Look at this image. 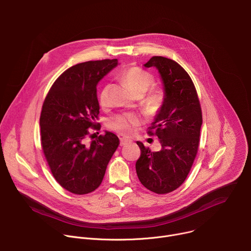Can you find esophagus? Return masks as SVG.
Masks as SVG:
<instances>
[{
    "label": "esophagus",
    "instance_id": "34e87169",
    "mask_svg": "<svg viewBox=\"0 0 251 251\" xmlns=\"http://www.w3.org/2000/svg\"><path fill=\"white\" fill-rule=\"evenodd\" d=\"M131 141L128 140V139H125V138H120V146H124L126 145L127 143H130Z\"/></svg>",
    "mask_w": 251,
    "mask_h": 251
}]
</instances>
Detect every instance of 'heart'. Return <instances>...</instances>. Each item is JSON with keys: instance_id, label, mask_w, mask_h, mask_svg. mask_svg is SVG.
I'll return each instance as SVG.
<instances>
[{"instance_id": "b5f03b06", "label": "heart", "mask_w": 251, "mask_h": 251, "mask_svg": "<svg viewBox=\"0 0 251 251\" xmlns=\"http://www.w3.org/2000/svg\"><path fill=\"white\" fill-rule=\"evenodd\" d=\"M121 79L131 89L135 95H144L154 83L153 76L136 66L125 68L121 73ZM108 85H104L98 95V100L101 105H105L108 95ZM164 93L162 90H154L148 94L144 99V105L147 111L155 113L157 112L163 104ZM141 120L136 115H121L117 116L110 122V126L123 135H130L133 132L135 126L140 124Z\"/></svg>"}]
</instances>
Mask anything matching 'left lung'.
<instances>
[{
	"label": "left lung",
	"mask_w": 251,
	"mask_h": 251,
	"mask_svg": "<svg viewBox=\"0 0 251 251\" xmlns=\"http://www.w3.org/2000/svg\"><path fill=\"white\" fill-rule=\"evenodd\" d=\"M144 66L155 67L163 84L164 101L150 127L162 148L152 152L137 141L141 156L136 172L145 188L168 194L180 187L190 173L199 147L201 109L195 85L180 64L164 56H153ZM148 133L154 135L152 131Z\"/></svg>",
	"instance_id": "8db88e82"
}]
</instances>
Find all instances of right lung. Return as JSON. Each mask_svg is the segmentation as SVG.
<instances>
[{
	"instance_id": "right-lung-1",
	"label": "right lung",
	"mask_w": 251,
	"mask_h": 251,
	"mask_svg": "<svg viewBox=\"0 0 251 251\" xmlns=\"http://www.w3.org/2000/svg\"><path fill=\"white\" fill-rule=\"evenodd\" d=\"M117 65V59H103L71 66L45 99L40 118L42 147L54 178L73 194L85 195L100 186L120 144L109 131L87 142L88 128H99L96 86Z\"/></svg>"
}]
</instances>
